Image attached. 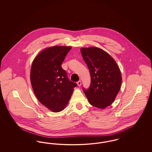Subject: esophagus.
Listing matches in <instances>:
<instances>
[{
	"instance_id": "1",
	"label": "esophagus",
	"mask_w": 152,
	"mask_h": 152,
	"mask_svg": "<svg viewBox=\"0 0 152 152\" xmlns=\"http://www.w3.org/2000/svg\"><path fill=\"white\" fill-rule=\"evenodd\" d=\"M77 85H78V86H81V81H77Z\"/></svg>"
}]
</instances>
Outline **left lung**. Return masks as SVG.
Segmentation results:
<instances>
[{
	"mask_svg": "<svg viewBox=\"0 0 152 152\" xmlns=\"http://www.w3.org/2000/svg\"><path fill=\"white\" fill-rule=\"evenodd\" d=\"M90 72L91 83L83 91L91 105L104 109L112 104L120 91L121 75L115 60L105 51L97 47L81 49Z\"/></svg>",
	"mask_w": 152,
	"mask_h": 152,
	"instance_id": "left-lung-1",
	"label": "left lung"
}]
</instances>
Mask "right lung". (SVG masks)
I'll return each mask as SVG.
<instances>
[{"instance_id":"add662e5","label":"right lung","mask_w":152,"mask_h":152,"mask_svg":"<svg viewBox=\"0 0 152 152\" xmlns=\"http://www.w3.org/2000/svg\"><path fill=\"white\" fill-rule=\"evenodd\" d=\"M71 47L53 46L39 53L32 62L30 79L37 99L54 112L63 110L69 100L76 83L61 68Z\"/></svg>"}]
</instances>
